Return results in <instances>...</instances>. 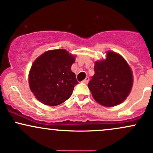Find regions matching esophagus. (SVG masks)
<instances>
[{
  "label": "esophagus",
  "mask_w": 153,
  "mask_h": 153,
  "mask_svg": "<svg viewBox=\"0 0 153 153\" xmlns=\"http://www.w3.org/2000/svg\"><path fill=\"white\" fill-rule=\"evenodd\" d=\"M88 80H89V78H88V77H87V78H85V80H83V83H85V84H87V83H88Z\"/></svg>",
  "instance_id": "obj_1"
}]
</instances>
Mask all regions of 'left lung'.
Here are the masks:
<instances>
[{"mask_svg": "<svg viewBox=\"0 0 153 153\" xmlns=\"http://www.w3.org/2000/svg\"><path fill=\"white\" fill-rule=\"evenodd\" d=\"M94 71L88 86L97 103L115 107L128 97L133 86V73L121 55L107 51L106 58L95 62Z\"/></svg>", "mask_w": 153, "mask_h": 153, "instance_id": "1", "label": "left lung"}]
</instances>
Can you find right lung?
<instances>
[{"label":"right lung","mask_w":153,"mask_h":153,"mask_svg":"<svg viewBox=\"0 0 153 153\" xmlns=\"http://www.w3.org/2000/svg\"><path fill=\"white\" fill-rule=\"evenodd\" d=\"M75 55L65 49L48 50L34 61L28 75L32 93L45 105L56 106L73 94L78 84L71 70Z\"/></svg>","instance_id":"obj_1"}]
</instances>
